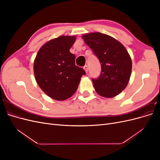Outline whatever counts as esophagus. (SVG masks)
Listing matches in <instances>:
<instances>
[{"mask_svg":"<svg viewBox=\"0 0 160 160\" xmlns=\"http://www.w3.org/2000/svg\"><path fill=\"white\" fill-rule=\"evenodd\" d=\"M83 69L85 70V71L86 72H88V65H85V66H84V67H83Z\"/></svg>","mask_w":160,"mask_h":160,"instance_id":"1","label":"esophagus"}]
</instances>
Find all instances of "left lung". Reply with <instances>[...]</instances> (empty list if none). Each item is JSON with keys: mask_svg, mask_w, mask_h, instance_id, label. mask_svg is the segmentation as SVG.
Returning <instances> with one entry per match:
<instances>
[{"mask_svg": "<svg viewBox=\"0 0 160 160\" xmlns=\"http://www.w3.org/2000/svg\"><path fill=\"white\" fill-rule=\"evenodd\" d=\"M101 63V73L93 79L95 90L106 98L117 96L126 88L132 74V62L125 47L118 40L99 32L82 36Z\"/></svg>", "mask_w": 160, "mask_h": 160, "instance_id": "left-lung-1", "label": "left lung"}]
</instances>
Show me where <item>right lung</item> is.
<instances>
[{"label":"right lung","mask_w":160,"mask_h":160,"mask_svg":"<svg viewBox=\"0 0 160 160\" xmlns=\"http://www.w3.org/2000/svg\"><path fill=\"white\" fill-rule=\"evenodd\" d=\"M75 36H59L45 42L34 61L35 80L51 98L64 101L73 95L85 71L75 65V56L69 50Z\"/></svg>","instance_id":"1"}]
</instances>
